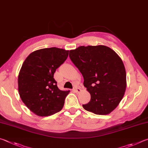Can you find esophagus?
I'll return each mask as SVG.
<instances>
[{
    "label": "esophagus",
    "instance_id": "esophagus-1",
    "mask_svg": "<svg viewBox=\"0 0 148 148\" xmlns=\"http://www.w3.org/2000/svg\"><path fill=\"white\" fill-rule=\"evenodd\" d=\"M74 92H76V93H79L81 92V89L79 87H75V88L73 89Z\"/></svg>",
    "mask_w": 148,
    "mask_h": 148
}]
</instances>
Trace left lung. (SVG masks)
Here are the masks:
<instances>
[{
    "mask_svg": "<svg viewBox=\"0 0 148 148\" xmlns=\"http://www.w3.org/2000/svg\"><path fill=\"white\" fill-rule=\"evenodd\" d=\"M69 58L84 78L91 99L82 105L85 110L107 115L118 107L127 86L126 71L122 60L105 45L80 46L70 50Z\"/></svg>",
    "mask_w": 148,
    "mask_h": 148,
    "instance_id": "8db88e82",
    "label": "left lung"
}]
</instances>
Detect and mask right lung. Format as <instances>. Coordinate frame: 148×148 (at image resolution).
Wrapping results in <instances>:
<instances>
[{
  "mask_svg": "<svg viewBox=\"0 0 148 148\" xmlns=\"http://www.w3.org/2000/svg\"><path fill=\"white\" fill-rule=\"evenodd\" d=\"M68 53L56 47L41 49L30 53L23 62L18 76V91L22 101L35 114L51 116L63 108L70 91L58 88L54 73Z\"/></svg>",
  "mask_w": 148,
  "mask_h": 148,
  "instance_id": "obj_1",
  "label": "right lung"
}]
</instances>
